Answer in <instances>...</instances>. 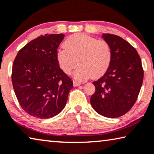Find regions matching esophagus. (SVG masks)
<instances>
[{
	"mask_svg": "<svg viewBox=\"0 0 154 154\" xmlns=\"http://www.w3.org/2000/svg\"><path fill=\"white\" fill-rule=\"evenodd\" d=\"M81 85V82H78V81H73V85L75 87H77V86H79Z\"/></svg>",
	"mask_w": 154,
	"mask_h": 154,
	"instance_id": "esophagus-1",
	"label": "esophagus"
}]
</instances>
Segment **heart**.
Wrapping results in <instances>:
<instances>
[{
    "instance_id": "obj_1",
    "label": "heart",
    "mask_w": 154,
    "mask_h": 154,
    "mask_svg": "<svg viewBox=\"0 0 154 154\" xmlns=\"http://www.w3.org/2000/svg\"><path fill=\"white\" fill-rule=\"evenodd\" d=\"M64 48L59 49L56 57L60 67L66 74H70L79 64L74 72L79 81H85L92 75H103L112 60L110 46L105 40L97 39L85 34L71 35L64 43Z\"/></svg>"
}]
</instances>
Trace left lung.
<instances>
[{"label": "left lung", "mask_w": 154, "mask_h": 154, "mask_svg": "<svg viewBox=\"0 0 154 154\" xmlns=\"http://www.w3.org/2000/svg\"><path fill=\"white\" fill-rule=\"evenodd\" d=\"M110 46L112 60L101 79L93 82L96 90L90 103L96 112L109 118L119 117L137 101L144 78L141 59L135 48L117 35L103 34Z\"/></svg>", "instance_id": "left-lung-1"}]
</instances>
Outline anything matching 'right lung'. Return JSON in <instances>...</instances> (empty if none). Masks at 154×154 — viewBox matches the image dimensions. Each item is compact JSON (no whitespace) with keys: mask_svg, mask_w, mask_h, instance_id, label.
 <instances>
[{"mask_svg":"<svg viewBox=\"0 0 154 154\" xmlns=\"http://www.w3.org/2000/svg\"><path fill=\"white\" fill-rule=\"evenodd\" d=\"M64 37L63 34L41 35L20 49L13 62L15 94L21 108L34 117L47 119L59 114L73 86L56 57Z\"/></svg>","mask_w":154,"mask_h":154,"instance_id":"add662e5","label":"right lung"}]
</instances>
